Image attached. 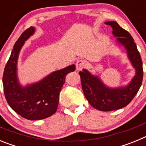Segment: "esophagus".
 <instances>
[{
    "label": "esophagus",
    "instance_id": "34e87169",
    "mask_svg": "<svg viewBox=\"0 0 146 146\" xmlns=\"http://www.w3.org/2000/svg\"><path fill=\"white\" fill-rule=\"evenodd\" d=\"M86 66V62L84 60H78L76 63V69L77 71L82 70Z\"/></svg>",
    "mask_w": 146,
    "mask_h": 146
}]
</instances>
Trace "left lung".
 <instances>
[{
  "instance_id": "1",
  "label": "left lung",
  "mask_w": 146,
  "mask_h": 146,
  "mask_svg": "<svg viewBox=\"0 0 146 146\" xmlns=\"http://www.w3.org/2000/svg\"><path fill=\"white\" fill-rule=\"evenodd\" d=\"M113 28V36L116 38V45L124 47L127 57L135 69L133 78L126 86L111 88L106 86L98 76L88 69L80 72L82 88L86 99L93 108L101 111H112L121 109L129 104L142 85L143 71V62L136 44L130 33L121 28L116 22H105Z\"/></svg>"
}]
</instances>
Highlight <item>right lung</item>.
<instances>
[{"label":"right lung","mask_w":146,"mask_h":146,"mask_svg":"<svg viewBox=\"0 0 146 146\" xmlns=\"http://www.w3.org/2000/svg\"><path fill=\"white\" fill-rule=\"evenodd\" d=\"M34 27L23 32L11 51L4 69L3 85L5 97L11 109L28 120H41L56 112L59 95L66 75L75 70V65L55 71L38 82L23 86L17 76V61L25 41L35 33Z\"/></svg>","instance_id":"1"}]
</instances>
